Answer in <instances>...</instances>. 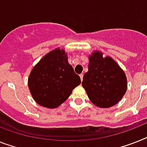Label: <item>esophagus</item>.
I'll return each instance as SVG.
<instances>
[{"mask_svg": "<svg viewBox=\"0 0 147 147\" xmlns=\"http://www.w3.org/2000/svg\"><path fill=\"white\" fill-rule=\"evenodd\" d=\"M80 77L81 81H82V78H83V74H80Z\"/></svg>", "mask_w": 147, "mask_h": 147, "instance_id": "34e87169", "label": "esophagus"}]
</instances>
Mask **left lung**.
I'll return each mask as SVG.
<instances>
[{
  "label": "left lung",
  "instance_id": "obj_1",
  "mask_svg": "<svg viewBox=\"0 0 147 147\" xmlns=\"http://www.w3.org/2000/svg\"><path fill=\"white\" fill-rule=\"evenodd\" d=\"M88 59V71L82 82L88 98L99 107L114 106L127 90L125 72L112 58H104L98 51L92 53Z\"/></svg>",
  "mask_w": 147,
  "mask_h": 147
}]
</instances>
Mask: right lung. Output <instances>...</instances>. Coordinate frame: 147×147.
Listing matches in <instances>:
<instances>
[{
	"label": "right lung",
	"mask_w": 147,
	"mask_h": 147,
	"mask_svg": "<svg viewBox=\"0 0 147 147\" xmlns=\"http://www.w3.org/2000/svg\"><path fill=\"white\" fill-rule=\"evenodd\" d=\"M28 83L34 100L40 106L53 109L65 102L81 80L68 63L65 51L58 48L34 67Z\"/></svg>",
	"instance_id": "add662e5"
}]
</instances>
